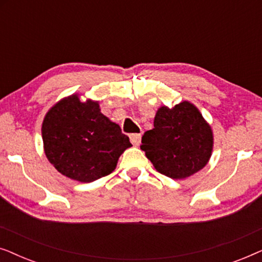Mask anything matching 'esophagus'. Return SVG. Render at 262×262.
<instances>
[{
  "label": "esophagus",
  "instance_id": "obj_1",
  "mask_svg": "<svg viewBox=\"0 0 262 262\" xmlns=\"http://www.w3.org/2000/svg\"><path fill=\"white\" fill-rule=\"evenodd\" d=\"M141 139H142V136L141 134H132L130 135V141L134 145H139L141 144Z\"/></svg>",
  "mask_w": 262,
  "mask_h": 262
}]
</instances>
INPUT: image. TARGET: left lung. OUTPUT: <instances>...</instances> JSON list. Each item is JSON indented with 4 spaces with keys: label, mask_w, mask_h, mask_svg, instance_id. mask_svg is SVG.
<instances>
[{
    "label": "left lung",
    "mask_w": 262,
    "mask_h": 262,
    "mask_svg": "<svg viewBox=\"0 0 262 262\" xmlns=\"http://www.w3.org/2000/svg\"><path fill=\"white\" fill-rule=\"evenodd\" d=\"M213 148L212 128L188 101L157 110L154 128L142 137L141 149L159 173L186 179L203 169Z\"/></svg>",
    "instance_id": "8db88e82"
}]
</instances>
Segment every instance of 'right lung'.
Wrapping results in <instances>:
<instances>
[{
  "label": "right lung",
  "mask_w": 262,
  "mask_h": 262,
  "mask_svg": "<svg viewBox=\"0 0 262 262\" xmlns=\"http://www.w3.org/2000/svg\"><path fill=\"white\" fill-rule=\"evenodd\" d=\"M45 155L64 177L92 182L116 169L131 143L118 124L100 112L98 101L64 98L46 113L41 126Z\"/></svg>",
  "instance_id": "right-lung-1"
}]
</instances>
